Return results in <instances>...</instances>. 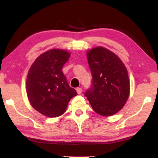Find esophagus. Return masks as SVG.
Returning a JSON list of instances; mask_svg holds the SVG:
<instances>
[{
  "instance_id": "obj_1",
  "label": "esophagus",
  "mask_w": 158,
  "mask_h": 158,
  "mask_svg": "<svg viewBox=\"0 0 158 158\" xmlns=\"http://www.w3.org/2000/svg\"><path fill=\"white\" fill-rule=\"evenodd\" d=\"M76 90H77V93H78V94H81L82 88H77Z\"/></svg>"
}]
</instances>
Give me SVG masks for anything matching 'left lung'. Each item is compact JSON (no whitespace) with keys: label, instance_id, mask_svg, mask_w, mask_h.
<instances>
[{"label":"left lung","instance_id":"obj_1","mask_svg":"<svg viewBox=\"0 0 158 158\" xmlns=\"http://www.w3.org/2000/svg\"><path fill=\"white\" fill-rule=\"evenodd\" d=\"M87 58L92 74V84L85 93L96 113L112 116L125 105L130 94L127 70L122 60L102 47L88 51Z\"/></svg>","mask_w":158,"mask_h":158}]
</instances>
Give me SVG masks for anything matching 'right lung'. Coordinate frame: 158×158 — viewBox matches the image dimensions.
<instances>
[{"label": "right lung", "mask_w": 158, "mask_h": 158, "mask_svg": "<svg viewBox=\"0 0 158 158\" xmlns=\"http://www.w3.org/2000/svg\"><path fill=\"white\" fill-rule=\"evenodd\" d=\"M70 57L65 50L51 49L34 61L26 79V93L32 106L48 117L66 111L69 101L77 95L69 86L62 68Z\"/></svg>", "instance_id": "obj_1"}]
</instances>
